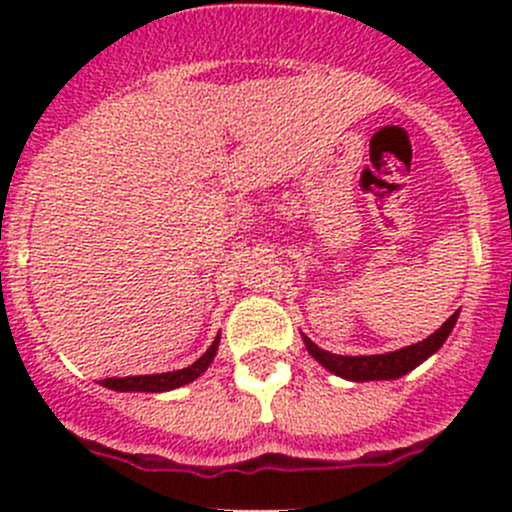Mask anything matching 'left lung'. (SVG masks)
<instances>
[{
    "instance_id": "1",
    "label": "left lung",
    "mask_w": 512,
    "mask_h": 512,
    "mask_svg": "<svg viewBox=\"0 0 512 512\" xmlns=\"http://www.w3.org/2000/svg\"><path fill=\"white\" fill-rule=\"evenodd\" d=\"M461 312V309H458ZM458 312H453L451 317L443 322L441 329L426 337L423 342L411 344V347H401L396 352H386V354H371V356H344V354H332L324 352L322 347L312 342L309 337L302 334V342L307 347V352L319 361L327 371L332 374L342 376L347 381H391L399 379V376L409 374L414 371L418 364L433 356L438 349L443 347V342L448 339V334L453 332L458 322Z\"/></svg>"
}]
</instances>
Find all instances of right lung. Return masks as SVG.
Segmentation results:
<instances>
[{
  "label": "right lung",
  "instance_id": "1",
  "mask_svg": "<svg viewBox=\"0 0 512 512\" xmlns=\"http://www.w3.org/2000/svg\"><path fill=\"white\" fill-rule=\"evenodd\" d=\"M220 347V334L215 337V342L210 344L208 352L200 356L198 361H193L190 366L178 371H165V374H146V376H111V379H101L98 384L106 386L111 391H151V394H160V391H173L180 386L190 384V381L198 379L200 374L208 371V366L213 364L215 354Z\"/></svg>",
  "mask_w": 512,
  "mask_h": 512
}]
</instances>
